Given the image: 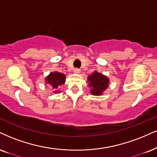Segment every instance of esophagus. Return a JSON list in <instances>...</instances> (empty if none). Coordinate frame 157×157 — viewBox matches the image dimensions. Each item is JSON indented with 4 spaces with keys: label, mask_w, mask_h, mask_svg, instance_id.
<instances>
[{
    "label": "esophagus",
    "mask_w": 157,
    "mask_h": 157,
    "mask_svg": "<svg viewBox=\"0 0 157 157\" xmlns=\"http://www.w3.org/2000/svg\"><path fill=\"white\" fill-rule=\"evenodd\" d=\"M73 72H74V73H75V74H79V73H81V71L78 68H75L74 69V71H73Z\"/></svg>",
    "instance_id": "1"
}]
</instances>
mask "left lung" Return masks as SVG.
<instances>
[{
  "instance_id": "obj_1",
  "label": "left lung",
  "mask_w": 157,
  "mask_h": 157,
  "mask_svg": "<svg viewBox=\"0 0 157 157\" xmlns=\"http://www.w3.org/2000/svg\"><path fill=\"white\" fill-rule=\"evenodd\" d=\"M87 82L90 87V93L95 96L102 95L109 86V78L97 71L89 75Z\"/></svg>"
}]
</instances>
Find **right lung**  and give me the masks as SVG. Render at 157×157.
Returning a JSON list of instances; mask_svg holds the SVG:
<instances>
[{
  "label": "right lung",
  "instance_id": "add662e5",
  "mask_svg": "<svg viewBox=\"0 0 157 157\" xmlns=\"http://www.w3.org/2000/svg\"><path fill=\"white\" fill-rule=\"evenodd\" d=\"M65 76L63 73L57 72H51L45 78L46 84L49 85L50 88L52 89L54 93H59L60 91L59 90V87L63 85L65 82Z\"/></svg>",
  "mask_w": 157,
  "mask_h": 157
}]
</instances>
